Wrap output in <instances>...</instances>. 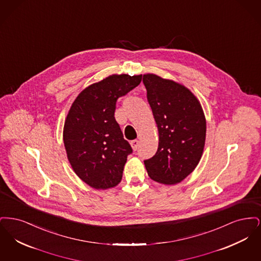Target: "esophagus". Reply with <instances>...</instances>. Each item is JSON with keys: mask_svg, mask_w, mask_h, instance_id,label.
Returning a JSON list of instances; mask_svg holds the SVG:
<instances>
[{"mask_svg": "<svg viewBox=\"0 0 261 261\" xmlns=\"http://www.w3.org/2000/svg\"><path fill=\"white\" fill-rule=\"evenodd\" d=\"M131 146H132V149H134V150H136L139 148V144H140V142L138 141V140H133V141H131Z\"/></svg>", "mask_w": 261, "mask_h": 261, "instance_id": "34e87169", "label": "esophagus"}]
</instances>
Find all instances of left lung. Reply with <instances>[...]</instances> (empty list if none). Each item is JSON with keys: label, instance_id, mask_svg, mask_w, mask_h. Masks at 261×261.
I'll list each match as a JSON object with an SVG mask.
<instances>
[{"label": "left lung", "instance_id": "obj_1", "mask_svg": "<svg viewBox=\"0 0 261 261\" xmlns=\"http://www.w3.org/2000/svg\"><path fill=\"white\" fill-rule=\"evenodd\" d=\"M147 98L159 129L155 154L144 161L150 179L180 183L199 164L206 121L199 99L188 88L155 74H144Z\"/></svg>", "mask_w": 261, "mask_h": 261}]
</instances>
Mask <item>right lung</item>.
I'll list each match as a JSON object with an SVG mask.
<instances>
[{
  "label": "right lung",
  "mask_w": 261,
  "mask_h": 261,
  "mask_svg": "<svg viewBox=\"0 0 261 261\" xmlns=\"http://www.w3.org/2000/svg\"><path fill=\"white\" fill-rule=\"evenodd\" d=\"M141 81L142 75H111L84 89L67 113L63 127L67 159L76 175L94 189H110L122 179L133 150L115 120V105Z\"/></svg>",
  "instance_id": "1"
}]
</instances>
